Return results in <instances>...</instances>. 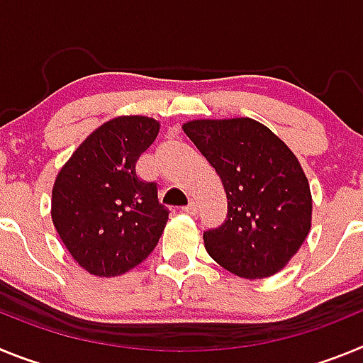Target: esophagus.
<instances>
[{
  "label": "esophagus",
  "instance_id": "obj_1",
  "mask_svg": "<svg viewBox=\"0 0 363 363\" xmlns=\"http://www.w3.org/2000/svg\"><path fill=\"white\" fill-rule=\"evenodd\" d=\"M184 211L187 214H196L198 207H196V203H194V201H189V205H187V207H184Z\"/></svg>",
  "mask_w": 363,
  "mask_h": 363
}]
</instances>
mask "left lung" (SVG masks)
Masks as SVG:
<instances>
[{"label":"left lung","instance_id":"1","mask_svg":"<svg viewBox=\"0 0 363 363\" xmlns=\"http://www.w3.org/2000/svg\"><path fill=\"white\" fill-rule=\"evenodd\" d=\"M184 133L227 194L225 221L203 233L211 258L247 280L277 274L311 230L309 182L293 150L251 118L192 120Z\"/></svg>","mask_w":363,"mask_h":363}]
</instances>
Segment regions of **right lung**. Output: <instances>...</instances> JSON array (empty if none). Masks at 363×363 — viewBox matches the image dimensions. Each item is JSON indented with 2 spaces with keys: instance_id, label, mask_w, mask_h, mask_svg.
<instances>
[{
  "instance_id": "add662e5",
  "label": "right lung",
  "mask_w": 363,
  "mask_h": 363,
  "mask_svg": "<svg viewBox=\"0 0 363 363\" xmlns=\"http://www.w3.org/2000/svg\"><path fill=\"white\" fill-rule=\"evenodd\" d=\"M160 123L120 116L94 130L57 172L54 227L79 267L94 277H120L154 251L169 220L154 182L136 174Z\"/></svg>"
}]
</instances>
